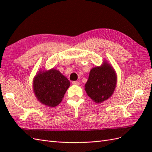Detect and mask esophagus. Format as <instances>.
<instances>
[{
	"mask_svg": "<svg viewBox=\"0 0 152 152\" xmlns=\"http://www.w3.org/2000/svg\"><path fill=\"white\" fill-rule=\"evenodd\" d=\"M72 83L73 85H76V86H79L80 85V82L78 81H73L72 82Z\"/></svg>",
	"mask_w": 152,
	"mask_h": 152,
	"instance_id": "esophagus-1",
	"label": "esophagus"
}]
</instances>
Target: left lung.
I'll return each mask as SVG.
<instances>
[{
    "mask_svg": "<svg viewBox=\"0 0 152 152\" xmlns=\"http://www.w3.org/2000/svg\"><path fill=\"white\" fill-rule=\"evenodd\" d=\"M116 83L117 76L114 69L104 61L101 66L93 68L90 71L85 90L93 101L100 103L110 97Z\"/></svg>",
    "mask_w": 152,
    "mask_h": 152,
    "instance_id": "1",
    "label": "left lung"
}]
</instances>
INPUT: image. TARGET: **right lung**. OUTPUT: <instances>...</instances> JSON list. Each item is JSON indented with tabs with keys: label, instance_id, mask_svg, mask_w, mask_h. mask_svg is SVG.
I'll return each mask as SVG.
<instances>
[{
	"label": "right lung",
	"instance_id": "right-lung-1",
	"mask_svg": "<svg viewBox=\"0 0 152 152\" xmlns=\"http://www.w3.org/2000/svg\"><path fill=\"white\" fill-rule=\"evenodd\" d=\"M70 82L59 70L39 71L33 80V91L41 103L55 107L62 101Z\"/></svg>",
	"mask_w": 152,
	"mask_h": 152
}]
</instances>
